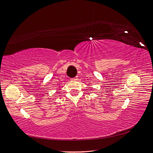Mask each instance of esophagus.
<instances>
[{
  "label": "esophagus",
  "mask_w": 153,
  "mask_h": 153,
  "mask_svg": "<svg viewBox=\"0 0 153 153\" xmlns=\"http://www.w3.org/2000/svg\"><path fill=\"white\" fill-rule=\"evenodd\" d=\"M73 81H77V79H78V77L77 76H76V77H75L74 78H72V79Z\"/></svg>",
  "instance_id": "obj_1"
}]
</instances>
